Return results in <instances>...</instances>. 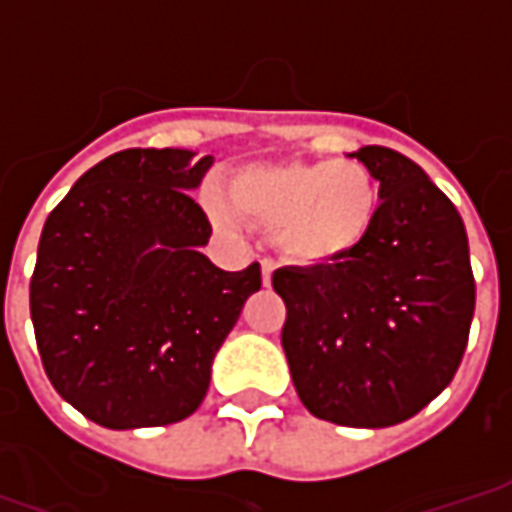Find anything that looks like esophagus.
I'll list each match as a JSON object with an SVG mask.
<instances>
[{
	"label": "esophagus",
	"mask_w": 512,
	"mask_h": 512,
	"mask_svg": "<svg viewBox=\"0 0 512 512\" xmlns=\"http://www.w3.org/2000/svg\"><path fill=\"white\" fill-rule=\"evenodd\" d=\"M274 260H263V263H260V271H263V285H271V274H274Z\"/></svg>",
	"instance_id": "obj_1"
}]
</instances>
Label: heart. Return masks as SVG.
<instances>
[{"instance_id":"1","label":"heart","mask_w":512,"mask_h":512,"mask_svg":"<svg viewBox=\"0 0 512 512\" xmlns=\"http://www.w3.org/2000/svg\"><path fill=\"white\" fill-rule=\"evenodd\" d=\"M213 222L238 216L274 230L282 257L299 268H329L354 257L381 216V183L359 161H257L233 169L219 189H202Z\"/></svg>"}]
</instances>
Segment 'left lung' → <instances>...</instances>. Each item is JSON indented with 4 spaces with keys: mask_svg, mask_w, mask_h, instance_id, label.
Listing matches in <instances>:
<instances>
[{
    "mask_svg": "<svg viewBox=\"0 0 512 512\" xmlns=\"http://www.w3.org/2000/svg\"><path fill=\"white\" fill-rule=\"evenodd\" d=\"M381 183L367 244L329 268H279L282 348L301 403L348 428L406 422L450 384L474 315L461 213L397 150L359 147Z\"/></svg>",
    "mask_w": 512,
    "mask_h": 512,
    "instance_id": "left-lung-1",
    "label": "left lung"
}]
</instances>
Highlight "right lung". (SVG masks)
<instances>
[{
	"mask_svg": "<svg viewBox=\"0 0 512 512\" xmlns=\"http://www.w3.org/2000/svg\"><path fill=\"white\" fill-rule=\"evenodd\" d=\"M213 156L131 147L87 169L49 213L29 282L46 376L112 430L158 428L200 408L211 365L260 266L222 271L200 249L194 191Z\"/></svg>",
	"mask_w": 512,
	"mask_h": 512,
	"instance_id": "1",
	"label": "right lung"
}]
</instances>
